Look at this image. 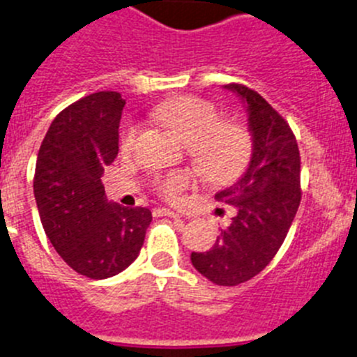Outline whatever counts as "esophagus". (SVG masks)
Wrapping results in <instances>:
<instances>
[{"label":"esophagus","instance_id":"34e87169","mask_svg":"<svg viewBox=\"0 0 357 357\" xmlns=\"http://www.w3.org/2000/svg\"><path fill=\"white\" fill-rule=\"evenodd\" d=\"M158 213H160V215H163V216H171V218H179V215H178V213L171 211V209H165V208H162V209H158Z\"/></svg>","mask_w":357,"mask_h":357}]
</instances>
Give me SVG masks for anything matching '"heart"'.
Returning <instances> with one entry per match:
<instances>
[{
    "label": "heart",
    "instance_id": "b5f03b06",
    "mask_svg": "<svg viewBox=\"0 0 357 357\" xmlns=\"http://www.w3.org/2000/svg\"><path fill=\"white\" fill-rule=\"evenodd\" d=\"M156 119L188 146V153L208 181L229 185L241 178L254 155V139L239 123H222L215 105L201 98L169 100L155 111ZM137 128L130 126L121 135V148L135 141ZM194 183L188 171L169 172L156 181V190L167 201H176Z\"/></svg>",
    "mask_w": 357,
    "mask_h": 357
}]
</instances>
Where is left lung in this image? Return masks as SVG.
<instances>
[{
    "mask_svg": "<svg viewBox=\"0 0 357 357\" xmlns=\"http://www.w3.org/2000/svg\"><path fill=\"white\" fill-rule=\"evenodd\" d=\"M225 88L245 103L254 155L245 174L215 195L234 206L231 225L190 259L213 284L239 285L271 262L291 229L301 202V158L289 123L257 91L234 82Z\"/></svg>",
    "mask_w": 357,
    "mask_h": 357,
    "instance_id": "1",
    "label": "left lung"
}]
</instances>
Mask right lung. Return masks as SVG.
<instances>
[{
	"instance_id": "1",
	"label": "right lung",
	"mask_w": 357,
	"mask_h": 357,
	"mask_svg": "<svg viewBox=\"0 0 357 357\" xmlns=\"http://www.w3.org/2000/svg\"><path fill=\"white\" fill-rule=\"evenodd\" d=\"M125 100L98 91L73 102L49 126L36 156V208L43 231L63 261L93 280L128 268L151 224L148 208L109 202L103 171L118 156Z\"/></svg>"
}]
</instances>
